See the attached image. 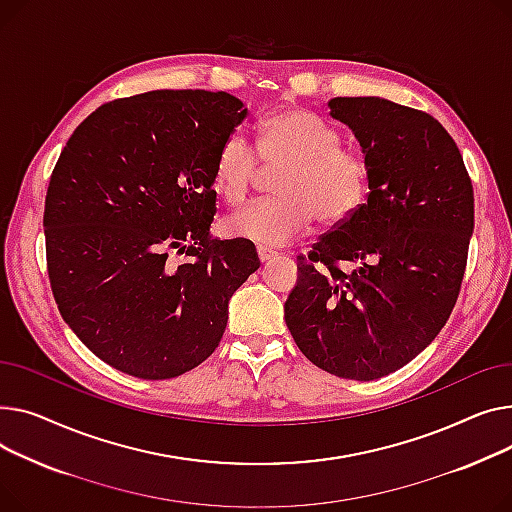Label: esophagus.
I'll use <instances>...</instances> for the list:
<instances>
[{
	"label": "esophagus",
	"mask_w": 512,
	"mask_h": 512,
	"mask_svg": "<svg viewBox=\"0 0 512 512\" xmlns=\"http://www.w3.org/2000/svg\"><path fill=\"white\" fill-rule=\"evenodd\" d=\"M256 252H258L260 262H268L270 258H275V256H277V252H275V250H268V248H264V246H258V248H256Z\"/></svg>",
	"instance_id": "1"
}]
</instances>
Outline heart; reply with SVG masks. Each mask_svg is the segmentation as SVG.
Wrapping results in <instances>:
<instances>
[{"label": "heart", "mask_w": 512, "mask_h": 512, "mask_svg": "<svg viewBox=\"0 0 512 512\" xmlns=\"http://www.w3.org/2000/svg\"><path fill=\"white\" fill-rule=\"evenodd\" d=\"M264 167H279V194L237 210L227 221L231 237L260 246H285L304 235L314 215L339 225L366 204L370 169L366 159L341 144L335 126L306 109H281L258 124L256 153L242 134H231L213 163V188L227 204L242 202Z\"/></svg>", "instance_id": "b5f03b06"}]
</instances>
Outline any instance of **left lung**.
I'll list each match as a JSON object with an SVG mask.
<instances>
[{"instance_id": "obj_1", "label": "left lung", "mask_w": 512, "mask_h": 512, "mask_svg": "<svg viewBox=\"0 0 512 512\" xmlns=\"http://www.w3.org/2000/svg\"><path fill=\"white\" fill-rule=\"evenodd\" d=\"M328 107L364 150L370 192L353 217L297 256L285 322L320 370L376 380L422 353L453 312L473 186L455 140L430 113L380 97H337Z\"/></svg>"}]
</instances>
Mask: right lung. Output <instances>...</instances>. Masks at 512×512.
Masks as SVG:
<instances>
[{
	"mask_svg": "<svg viewBox=\"0 0 512 512\" xmlns=\"http://www.w3.org/2000/svg\"><path fill=\"white\" fill-rule=\"evenodd\" d=\"M246 115L223 90H153L101 105L59 155L43 215L51 291L115 370L167 380L219 347L231 295L260 266L248 239L210 237L213 163Z\"/></svg>",
	"mask_w": 512,
	"mask_h": 512,
	"instance_id": "obj_1",
	"label": "right lung"
}]
</instances>
